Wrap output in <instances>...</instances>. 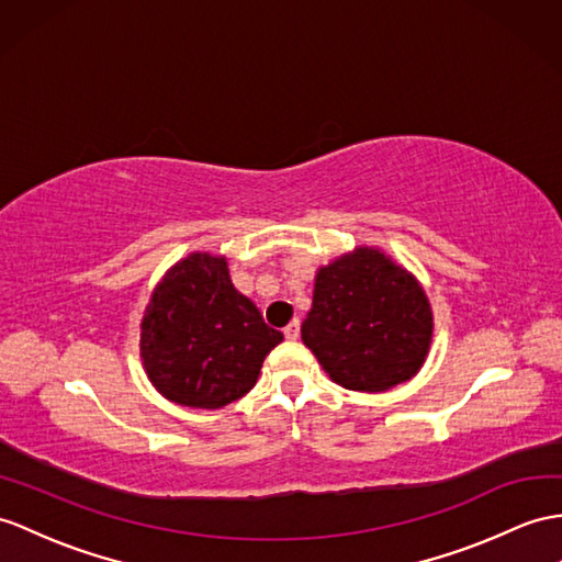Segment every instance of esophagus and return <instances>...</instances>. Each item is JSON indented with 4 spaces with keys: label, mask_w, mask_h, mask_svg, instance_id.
<instances>
[{
    "label": "esophagus",
    "mask_w": 562,
    "mask_h": 562,
    "mask_svg": "<svg viewBox=\"0 0 562 562\" xmlns=\"http://www.w3.org/2000/svg\"><path fill=\"white\" fill-rule=\"evenodd\" d=\"M283 336L289 338V340H295V338L300 336V322L293 319L289 326H285V328H283Z\"/></svg>",
    "instance_id": "esophagus-1"
}]
</instances>
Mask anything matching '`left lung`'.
Wrapping results in <instances>:
<instances>
[{
	"label": "left lung",
	"mask_w": 562,
	"mask_h": 562,
	"mask_svg": "<svg viewBox=\"0 0 562 562\" xmlns=\"http://www.w3.org/2000/svg\"><path fill=\"white\" fill-rule=\"evenodd\" d=\"M300 334L338 386L379 393L419 372L434 317L413 273L376 248H358L319 267Z\"/></svg>",
	"instance_id": "obj_1"
}]
</instances>
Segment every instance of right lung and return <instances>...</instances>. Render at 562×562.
<instances>
[{"label": "right lung", "mask_w": 562, "mask_h": 562, "mask_svg": "<svg viewBox=\"0 0 562 562\" xmlns=\"http://www.w3.org/2000/svg\"><path fill=\"white\" fill-rule=\"evenodd\" d=\"M281 340L283 334L231 283L226 257L190 252L149 297L140 358L164 398L216 409L257 384L265 358Z\"/></svg>", "instance_id": "1"}]
</instances>
